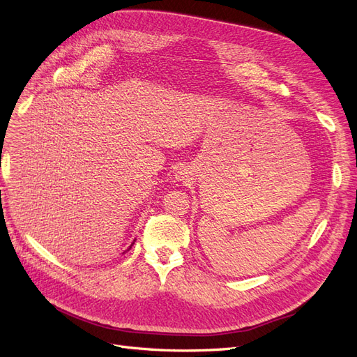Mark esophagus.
<instances>
[{"label":"esophagus","mask_w":357,"mask_h":357,"mask_svg":"<svg viewBox=\"0 0 357 357\" xmlns=\"http://www.w3.org/2000/svg\"><path fill=\"white\" fill-rule=\"evenodd\" d=\"M178 177H181V178H183V176H178Z\"/></svg>","instance_id":"34e87169"}]
</instances>
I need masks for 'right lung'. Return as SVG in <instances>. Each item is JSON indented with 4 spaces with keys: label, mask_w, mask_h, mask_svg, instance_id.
<instances>
[{
    "label": "right lung",
    "mask_w": 357,
    "mask_h": 357,
    "mask_svg": "<svg viewBox=\"0 0 357 357\" xmlns=\"http://www.w3.org/2000/svg\"><path fill=\"white\" fill-rule=\"evenodd\" d=\"M130 248H131V247H130Z\"/></svg>",
    "instance_id": "add662e5"
}]
</instances>
